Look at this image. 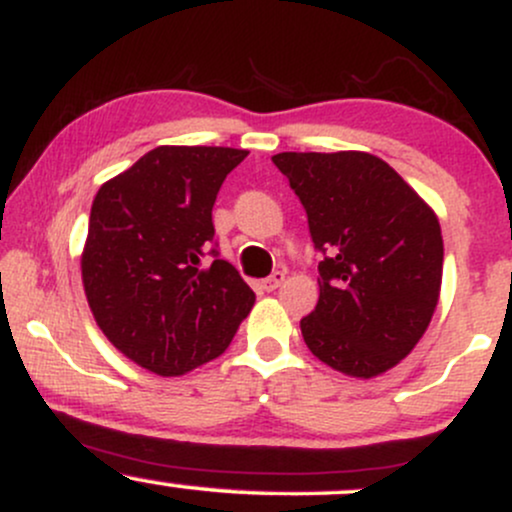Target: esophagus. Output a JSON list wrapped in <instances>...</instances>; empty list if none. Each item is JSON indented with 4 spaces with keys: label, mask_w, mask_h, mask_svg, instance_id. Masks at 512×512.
Segmentation results:
<instances>
[{
    "label": "esophagus",
    "mask_w": 512,
    "mask_h": 512,
    "mask_svg": "<svg viewBox=\"0 0 512 512\" xmlns=\"http://www.w3.org/2000/svg\"><path fill=\"white\" fill-rule=\"evenodd\" d=\"M281 284H284V272H274L272 276H267V279H262L264 291H276Z\"/></svg>",
    "instance_id": "1"
}]
</instances>
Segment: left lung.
<instances>
[{"label": "left lung", "instance_id": "left-lung-1", "mask_svg": "<svg viewBox=\"0 0 512 512\" xmlns=\"http://www.w3.org/2000/svg\"><path fill=\"white\" fill-rule=\"evenodd\" d=\"M272 161L301 199L322 252L320 298L301 320L305 344L339 373H385L424 337L438 305V216L373 154L284 151Z\"/></svg>", "mask_w": 512, "mask_h": 512}]
</instances>
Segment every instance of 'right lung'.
Instances as JSON below:
<instances>
[{"label": "right lung", "mask_w": 512, "mask_h": 512, "mask_svg": "<svg viewBox=\"0 0 512 512\" xmlns=\"http://www.w3.org/2000/svg\"><path fill=\"white\" fill-rule=\"evenodd\" d=\"M245 156L156 146L93 199L81 255L91 313L117 351L163 378L221 356L255 305L238 269L219 260L211 221Z\"/></svg>", "instance_id": "obj_1"}]
</instances>
